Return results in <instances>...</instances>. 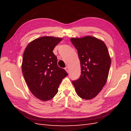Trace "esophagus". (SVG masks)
Segmentation results:
<instances>
[{
    "label": "esophagus",
    "mask_w": 131,
    "mask_h": 131,
    "mask_svg": "<svg viewBox=\"0 0 131 131\" xmlns=\"http://www.w3.org/2000/svg\"><path fill=\"white\" fill-rule=\"evenodd\" d=\"M65 70L67 71V73H69V68L68 67H66L65 68Z\"/></svg>",
    "instance_id": "1"
}]
</instances>
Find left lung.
<instances>
[{
	"instance_id": "8db88e82",
	"label": "left lung",
	"mask_w": 131,
	"mask_h": 131,
	"mask_svg": "<svg viewBox=\"0 0 131 131\" xmlns=\"http://www.w3.org/2000/svg\"><path fill=\"white\" fill-rule=\"evenodd\" d=\"M71 41L78 50L81 74L73 84L78 96L91 100L105 85L109 75L111 59L105 43L91 36L72 38Z\"/></svg>"
}]
</instances>
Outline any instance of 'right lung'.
I'll list each match as a JSON object with an SVG mask.
<instances>
[{
    "label": "right lung",
    "mask_w": 131,
    "mask_h": 131,
    "mask_svg": "<svg viewBox=\"0 0 131 131\" xmlns=\"http://www.w3.org/2000/svg\"><path fill=\"white\" fill-rule=\"evenodd\" d=\"M62 39L42 37L28 43L23 53L22 70L31 92L40 100L49 101L58 92L59 85L68 75L57 65L53 50Z\"/></svg>",
    "instance_id": "add662e5"
}]
</instances>
